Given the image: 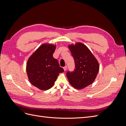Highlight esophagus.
I'll list each match as a JSON object with an SVG mask.
<instances>
[{
    "label": "esophagus",
    "mask_w": 126,
    "mask_h": 126,
    "mask_svg": "<svg viewBox=\"0 0 126 126\" xmlns=\"http://www.w3.org/2000/svg\"><path fill=\"white\" fill-rule=\"evenodd\" d=\"M63 70H64V71H66V70H67V66H65V67H63Z\"/></svg>",
    "instance_id": "34e87169"
}]
</instances>
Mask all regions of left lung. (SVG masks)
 Masks as SVG:
<instances>
[{
	"instance_id": "1",
	"label": "left lung",
	"mask_w": 126,
	"mask_h": 126,
	"mask_svg": "<svg viewBox=\"0 0 126 126\" xmlns=\"http://www.w3.org/2000/svg\"><path fill=\"white\" fill-rule=\"evenodd\" d=\"M75 63L74 71L67 72L70 85L77 89H81L91 85L96 79L99 70L97 59L86 46L81 43L68 46Z\"/></svg>"
}]
</instances>
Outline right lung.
Wrapping results in <instances>:
<instances>
[{
    "instance_id": "add662e5",
    "label": "right lung",
    "mask_w": 126,
    "mask_h": 126,
    "mask_svg": "<svg viewBox=\"0 0 126 126\" xmlns=\"http://www.w3.org/2000/svg\"><path fill=\"white\" fill-rule=\"evenodd\" d=\"M56 45H41L30 56L26 64V71L32 84L41 90H46L54 85L60 73L64 71L58 60L53 57Z\"/></svg>"
}]
</instances>
